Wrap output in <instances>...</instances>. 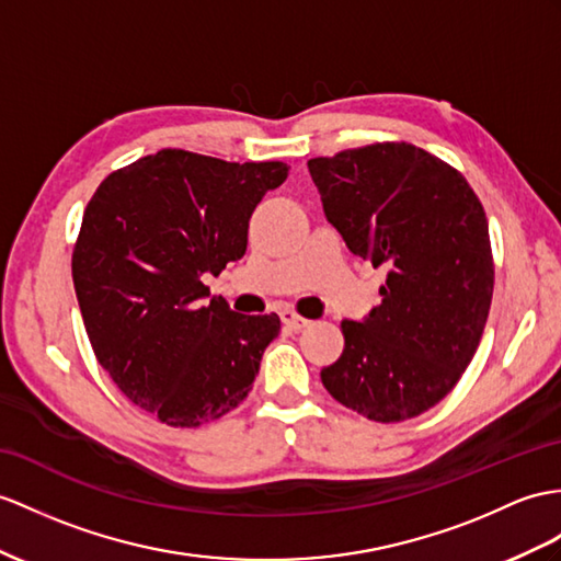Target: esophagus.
Listing matches in <instances>:
<instances>
[{
	"mask_svg": "<svg viewBox=\"0 0 561 561\" xmlns=\"http://www.w3.org/2000/svg\"><path fill=\"white\" fill-rule=\"evenodd\" d=\"M280 321L285 328H293V331H299V328H307L309 325V319L299 317V313L290 311V309H283L280 311Z\"/></svg>",
	"mask_w": 561,
	"mask_h": 561,
	"instance_id": "esophagus-1",
	"label": "esophagus"
}]
</instances>
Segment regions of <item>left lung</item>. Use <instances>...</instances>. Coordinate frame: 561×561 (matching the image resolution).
<instances>
[{
  "label": "left lung",
  "instance_id": "1",
  "mask_svg": "<svg viewBox=\"0 0 561 561\" xmlns=\"http://www.w3.org/2000/svg\"><path fill=\"white\" fill-rule=\"evenodd\" d=\"M323 214L347 250L386 266L380 305L343 321L321 368L333 398L371 421L414 419L471 364L493 299L488 218L463 175L407 142L309 159Z\"/></svg>",
  "mask_w": 561,
  "mask_h": 561
}]
</instances>
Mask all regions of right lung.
Wrapping results in <instances>:
<instances>
[{
    "label": "right lung",
    "mask_w": 561,
    "mask_h": 561,
    "mask_svg": "<svg viewBox=\"0 0 561 561\" xmlns=\"http://www.w3.org/2000/svg\"><path fill=\"white\" fill-rule=\"evenodd\" d=\"M288 171L161 149L88 202L71 264L88 337L121 392L169 426L236 409L280 333L276 313H238L202 278L242 259L252 211Z\"/></svg>",
    "instance_id": "right-lung-1"
}]
</instances>
